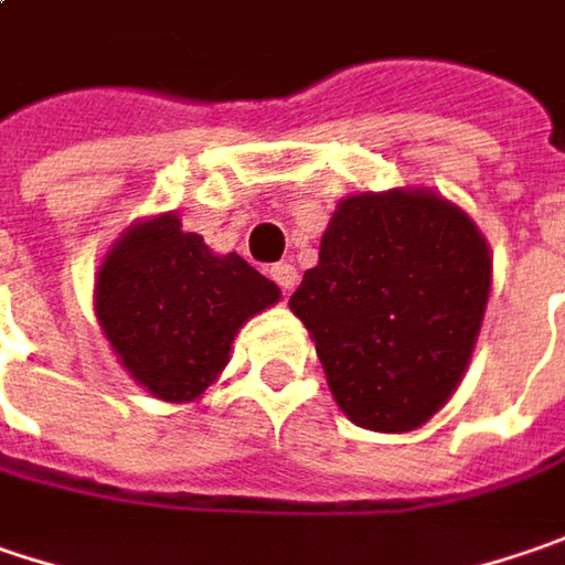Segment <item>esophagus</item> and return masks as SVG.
Returning a JSON list of instances; mask_svg holds the SVG:
<instances>
[{
  "label": "esophagus",
  "instance_id": "34e87169",
  "mask_svg": "<svg viewBox=\"0 0 565 565\" xmlns=\"http://www.w3.org/2000/svg\"><path fill=\"white\" fill-rule=\"evenodd\" d=\"M269 276H273V282H276L282 292H292L298 286V273L292 264H273V267H269Z\"/></svg>",
  "mask_w": 565,
  "mask_h": 565
}]
</instances>
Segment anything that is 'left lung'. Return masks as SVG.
I'll return each instance as SVG.
<instances>
[{
    "instance_id": "obj_1",
    "label": "left lung",
    "mask_w": 565,
    "mask_h": 565,
    "mask_svg": "<svg viewBox=\"0 0 565 565\" xmlns=\"http://www.w3.org/2000/svg\"><path fill=\"white\" fill-rule=\"evenodd\" d=\"M493 282L490 244L426 186L340 200L289 308L355 426L409 433L465 379Z\"/></svg>"
}]
</instances>
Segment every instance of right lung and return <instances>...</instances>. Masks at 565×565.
I'll return each mask as SVG.
<instances>
[{"label":"right lung","instance_id":"1","mask_svg":"<svg viewBox=\"0 0 565 565\" xmlns=\"http://www.w3.org/2000/svg\"><path fill=\"white\" fill-rule=\"evenodd\" d=\"M276 301V282L238 254H212L174 212L127 228L95 279L120 365L168 404L196 401L228 365L235 333Z\"/></svg>","mask_w":565,"mask_h":565}]
</instances>
